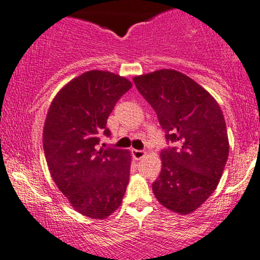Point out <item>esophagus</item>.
I'll use <instances>...</instances> for the list:
<instances>
[{
  "label": "esophagus",
  "instance_id": "esophagus-1",
  "mask_svg": "<svg viewBox=\"0 0 260 260\" xmlns=\"http://www.w3.org/2000/svg\"><path fill=\"white\" fill-rule=\"evenodd\" d=\"M132 154L135 159H142V158L146 155V152L144 151H139V149H132Z\"/></svg>",
  "mask_w": 260,
  "mask_h": 260
}]
</instances>
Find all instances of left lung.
<instances>
[{
  "instance_id": "1",
  "label": "left lung",
  "mask_w": 260,
  "mask_h": 260,
  "mask_svg": "<svg viewBox=\"0 0 260 260\" xmlns=\"http://www.w3.org/2000/svg\"><path fill=\"white\" fill-rule=\"evenodd\" d=\"M157 113L167 141L152 189L162 206L189 214L215 190L229 154L226 125L217 101L188 76L158 70L133 78Z\"/></svg>"
}]
</instances>
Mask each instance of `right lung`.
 Instances as JSON below:
<instances>
[{
  "mask_svg": "<svg viewBox=\"0 0 260 260\" xmlns=\"http://www.w3.org/2000/svg\"><path fill=\"white\" fill-rule=\"evenodd\" d=\"M132 83L108 71H88L68 82L52 101L43 149L53 182L78 213L105 219L122 203L131 158L125 149H98L100 135L117 101Z\"/></svg>",
  "mask_w": 260,
  "mask_h": 260,
  "instance_id": "obj_1",
  "label": "right lung"
}]
</instances>
